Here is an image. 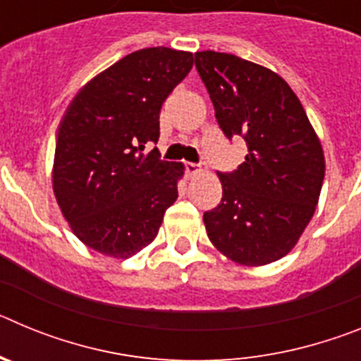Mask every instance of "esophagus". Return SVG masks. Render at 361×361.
<instances>
[{"instance_id": "obj_1", "label": "esophagus", "mask_w": 361, "mask_h": 361, "mask_svg": "<svg viewBox=\"0 0 361 361\" xmlns=\"http://www.w3.org/2000/svg\"><path fill=\"white\" fill-rule=\"evenodd\" d=\"M184 171L188 175H195L199 171H204V166L202 164H195V162H184Z\"/></svg>"}]
</instances>
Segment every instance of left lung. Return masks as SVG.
Returning <instances> with one entry per match:
<instances>
[{
    "label": "left lung",
    "instance_id": "8db88e82",
    "mask_svg": "<svg viewBox=\"0 0 361 361\" xmlns=\"http://www.w3.org/2000/svg\"><path fill=\"white\" fill-rule=\"evenodd\" d=\"M220 130L247 145L244 162L219 171L222 199L204 213L209 240L244 266L275 262L293 250L317 209L322 145L295 92L275 72L224 52H195Z\"/></svg>",
    "mask_w": 361,
    "mask_h": 361
}]
</instances>
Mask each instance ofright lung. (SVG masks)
I'll use <instances>...</instances> for the list:
<instances>
[{"instance_id": "obj_1", "label": "right lung", "mask_w": 361, "mask_h": 361, "mask_svg": "<svg viewBox=\"0 0 361 361\" xmlns=\"http://www.w3.org/2000/svg\"><path fill=\"white\" fill-rule=\"evenodd\" d=\"M193 54L153 47L128 54L81 88L57 132L54 193L75 237L128 258L157 237L177 199L183 164L161 161L162 103Z\"/></svg>"}]
</instances>
